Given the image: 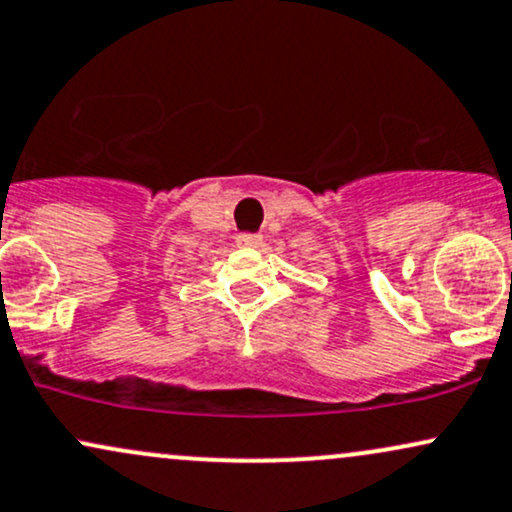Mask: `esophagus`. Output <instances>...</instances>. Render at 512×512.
<instances>
[{"instance_id": "34e87169", "label": "esophagus", "mask_w": 512, "mask_h": 512, "mask_svg": "<svg viewBox=\"0 0 512 512\" xmlns=\"http://www.w3.org/2000/svg\"><path fill=\"white\" fill-rule=\"evenodd\" d=\"M238 245L240 248H260L262 236H257V233H240Z\"/></svg>"}]
</instances>
